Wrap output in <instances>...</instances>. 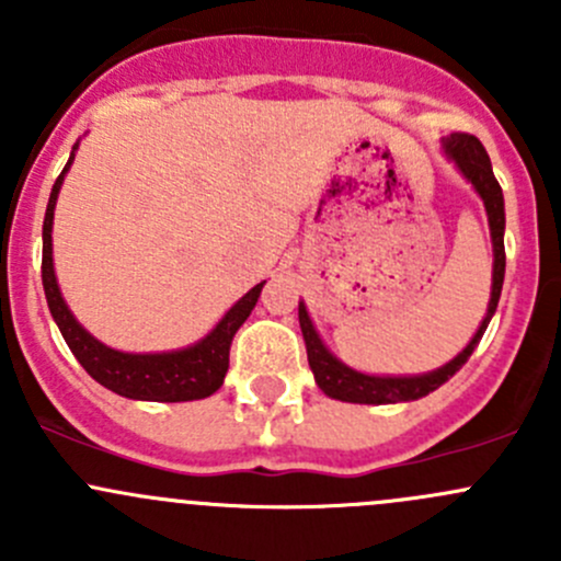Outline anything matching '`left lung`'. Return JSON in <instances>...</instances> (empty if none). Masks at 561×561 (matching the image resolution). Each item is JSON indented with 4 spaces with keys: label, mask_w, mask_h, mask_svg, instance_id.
Masks as SVG:
<instances>
[{
    "label": "left lung",
    "mask_w": 561,
    "mask_h": 561,
    "mask_svg": "<svg viewBox=\"0 0 561 561\" xmlns=\"http://www.w3.org/2000/svg\"><path fill=\"white\" fill-rule=\"evenodd\" d=\"M445 151H448L450 160L456 162L458 171L472 181V186L478 190V195L483 197L485 214H489L491 225V241H494V285H491V301L485 320L480 322L478 333L472 336V342L456 355L450 364H445L443 369L428 371L421 377H369L353 371L350 366H344L342 360L333 358L325 350V344L317 336L312 320H309L307 307L298 304V322H301L304 342H307V358L312 366L314 382L320 390L331 399L339 401H353V404H396V401H412L428 396L432 390H437L443 382H448L450 377L461 369L469 360L472 350L478 347L480 336L489 328L491 314L496 312V304L502 296V282H505V201H502V186L494 179L491 171V160L485 154L483 144H480L474 135L469 133H454L450 138L443 140Z\"/></svg>",
    "instance_id": "obj_1"
}]
</instances>
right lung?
<instances>
[{
  "instance_id": "right-lung-1",
  "label": "right lung",
  "mask_w": 561,
  "mask_h": 561,
  "mask_svg": "<svg viewBox=\"0 0 561 561\" xmlns=\"http://www.w3.org/2000/svg\"><path fill=\"white\" fill-rule=\"evenodd\" d=\"M70 154L65 171L56 179L54 190H50L48 208H45V222H43V287H45V301H48L50 314H54L56 325H59L61 336H65L67 347L78 358V364L107 390L127 399L140 401H195L206 399L214 390L222 388L225 375H228L230 364V344H233L236 331L244 325L249 312L257 304L260 290L265 282L254 285L252 290L230 309L222 320L217 322L206 339L195 344V347L175 350V353H154V355H133V353H118V350L105 347L103 342L83 331L78 320L67 309L65 298H61L59 285H56L54 274V257H50V228H54V208L56 195L61 190L67 168L72 165Z\"/></svg>"
}]
</instances>
